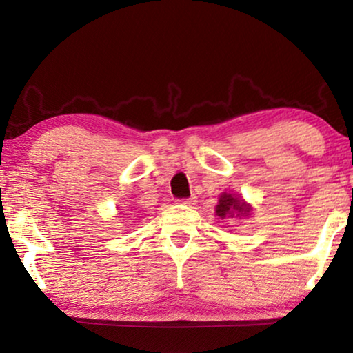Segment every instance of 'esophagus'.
<instances>
[{
  "instance_id": "34e87169",
  "label": "esophagus",
  "mask_w": 353,
  "mask_h": 353,
  "mask_svg": "<svg viewBox=\"0 0 353 353\" xmlns=\"http://www.w3.org/2000/svg\"><path fill=\"white\" fill-rule=\"evenodd\" d=\"M177 202H179V204H183V205H194L196 202H198V199H196L193 196V198H190V199H179Z\"/></svg>"
}]
</instances>
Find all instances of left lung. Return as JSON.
Masks as SVG:
<instances>
[{
	"mask_svg": "<svg viewBox=\"0 0 353 353\" xmlns=\"http://www.w3.org/2000/svg\"><path fill=\"white\" fill-rule=\"evenodd\" d=\"M254 208L248 204L240 194L224 191L219 194L218 204L214 207V214L218 219H244L252 214Z\"/></svg>",
	"mask_w": 353,
	"mask_h": 353,
	"instance_id": "1",
	"label": "left lung"
}]
</instances>
